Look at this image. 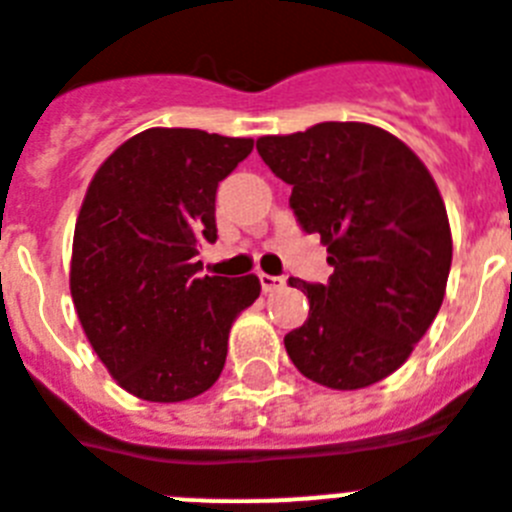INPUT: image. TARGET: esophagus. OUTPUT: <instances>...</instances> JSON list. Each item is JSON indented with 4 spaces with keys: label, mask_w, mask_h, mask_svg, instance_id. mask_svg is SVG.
I'll list each match as a JSON object with an SVG mask.
<instances>
[{
    "label": "esophagus",
    "mask_w": 512,
    "mask_h": 512,
    "mask_svg": "<svg viewBox=\"0 0 512 512\" xmlns=\"http://www.w3.org/2000/svg\"><path fill=\"white\" fill-rule=\"evenodd\" d=\"M259 282L264 292H277L285 287V277H272V274H259Z\"/></svg>",
    "instance_id": "34e87169"
}]
</instances>
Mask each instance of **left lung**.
<instances>
[{
  "instance_id": "1",
  "label": "left lung",
  "mask_w": 512,
  "mask_h": 512,
  "mask_svg": "<svg viewBox=\"0 0 512 512\" xmlns=\"http://www.w3.org/2000/svg\"><path fill=\"white\" fill-rule=\"evenodd\" d=\"M305 233H318L334 274L290 279L308 321L285 336L295 368L334 391L383 381L438 316L453 240L430 170L399 137L360 121H323L256 139Z\"/></svg>"
}]
</instances>
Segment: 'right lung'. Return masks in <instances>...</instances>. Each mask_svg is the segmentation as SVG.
I'll return each instance as SVG.
<instances>
[{
  "instance_id": "1",
  "label": "right lung",
  "mask_w": 512,
  "mask_h": 512,
  "mask_svg": "<svg viewBox=\"0 0 512 512\" xmlns=\"http://www.w3.org/2000/svg\"><path fill=\"white\" fill-rule=\"evenodd\" d=\"M253 139L202 129H144L106 157L74 225L69 290L87 342L137 399L176 404L214 386L248 277H196L217 240L214 196Z\"/></svg>"
}]
</instances>
